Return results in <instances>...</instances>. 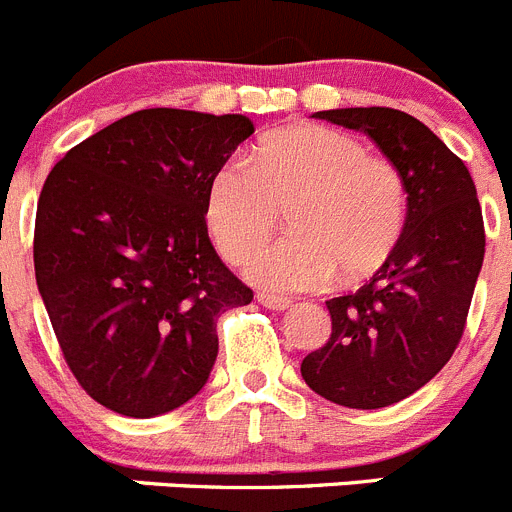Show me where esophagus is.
Masks as SVG:
<instances>
[{
	"instance_id": "obj_1",
	"label": "esophagus",
	"mask_w": 512,
	"mask_h": 512,
	"mask_svg": "<svg viewBox=\"0 0 512 512\" xmlns=\"http://www.w3.org/2000/svg\"><path fill=\"white\" fill-rule=\"evenodd\" d=\"M259 302L264 304L266 309H274V312H284V309H289V304H292L287 297H276V294L266 292L259 294Z\"/></svg>"
}]
</instances>
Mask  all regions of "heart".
<instances>
[{"mask_svg":"<svg viewBox=\"0 0 512 512\" xmlns=\"http://www.w3.org/2000/svg\"><path fill=\"white\" fill-rule=\"evenodd\" d=\"M290 208L293 233L255 250ZM205 223L225 259L251 257L248 279L271 292H312L381 269L406 228L409 185L396 164L360 139L317 124L271 131L251 167L225 159L205 187Z\"/></svg>","mask_w":512,"mask_h":512,"instance_id":"b5f03b06","label":"heart"}]
</instances>
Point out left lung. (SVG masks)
Here are the masks:
<instances>
[{"mask_svg":"<svg viewBox=\"0 0 512 512\" xmlns=\"http://www.w3.org/2000/svg\"><path fill=\"white\" fill-rule=\"evenodd\" d=\"M314 116L365 131L409 185L396 251L358 292L327 302L330 340L302 360L322 398L383 409L426 386L462 340L485 259L482 208L462 159L414 116L386 106Z\"/></svg>","mask_w":512,"mask_h":512,"instance_id":"left-lung-1","label":"left lung"}]
</instances>
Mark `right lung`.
<instances>
[{"mask_svg": "<svg viewBox=\"0 0 512 512\" xmlns=\"http://www.w3.org/2000/svg\"><path fill=\"white\" fill-rule=\"evenodd\" d=\"M253 134L241 114L144 109L75 144L42 185L37 289L93 401L167 414L208 381L215 322L253 292L208 238L205 187Z\"/></svg>", "mask_w": 512, "mask_h": 512, "instance_id": "add662e5", "label": "right lung"}]
</instances>
